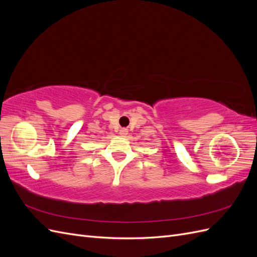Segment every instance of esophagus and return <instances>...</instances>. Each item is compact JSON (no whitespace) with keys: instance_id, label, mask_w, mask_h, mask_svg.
<instances>
[{"instance_id":"34e87169","label":"esophagus","mask_w":257,"mask_h":257,"mask_svg":"<svg viewBox=\"0 0 257 257\" xmlns=\"http://www.w3.org/2000/svg\"><path fill=\"white\" fill-rule=\"evenodd\" d=\"M119 134H120L121 136H125V135L127 134V130H126V128H121V130L119 131Z\"/></svg>"}]
</instances>
